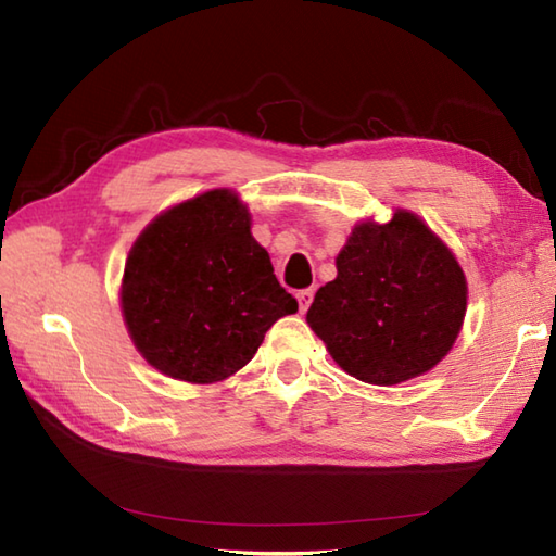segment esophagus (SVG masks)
Instances as JSON below:
<instances>
[{
  "label": "esophagus",
  "instance_id": "esophagus-1",
  "mask_svg": "<svg viewBox=\"0 0 556 556\" xmlns=\"http://www.w3.org/2000/svg\"><path fill=\"white\" fill-rule=\"evenodd\" d=\"M313 296H315V291L313 289H303V291H299L296 293V299H299V305H301V313H305L311 308V303H313Z\"/></svg>",
  "mask_w": 556,
  "mask_h": 556
}]
</instances>
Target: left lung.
I'll use <instances>...</instances> for the list:
<instances>
[{"label":"left lung","mask_w":556,"mask_h":556,"mask_svg":"<svg viewBox=\"0 0 556 556\" xmlns=\"http://www.w3.org/2000/svg\"><path fill=\"white\" fill-rule=\"evenodd\" d=\"M468 285L428 224L396 210L363 219L337 255V279L317 289L308 320L341 370L392 387L440 363L460 332Z\"/></svg>","instance_id":"1"}]
</instances>
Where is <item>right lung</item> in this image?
<instances>
[{
	"label": "right lung",
	"instance_id": "obj_1",
	"mask_svg": "<svg viewBox=\"0 0 556 556\" xmlns=\"http://www.w3.org/2000/svg\"><path fill=\"white\" fill-rule=\"evenodd\" d=\"M119 299L140 356L191 384L227 380L299 311L231 188L160 212L128 251Z\"/></svg>",
	"mask_w": 556,
	"mask_h": 556
}]
</instances>
